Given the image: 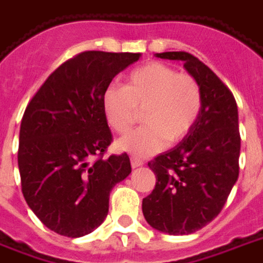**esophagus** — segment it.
Listing matches in <instances>:
<instances>
[{
	"label": "esophagus",
	"instance_id": "34e87169",
	"mask_svg": "<svg viewBox=\"0 0 263 263\" xmlns=\"http://www.w3.org/2000/svg\"><path fill=\"white\" fill-rule=\"evenodd\" d=\"M142 164H143V161H142L141 159H139V157H137V156H132L131 157V166H132V168H137V167H141Z\"/></svg>",
	"mask_w": 263,
	"mask_h": 263
}]
</instances>
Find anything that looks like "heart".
Listing matches in <instances>:
<instances>
[{"label": "heart", "instance_id": "1", "mask_svg": "<svg viewBox=\"0 0 263 263\" xmlns=\"http://www.w3.org/2000/svg\"><path fill=\"white\" fill-rule=\"evenodd\" d=\"M203 95L190 73H178L163 62H151L126 77L124 86L110 85L103 93L107 122L117 134H126L143 110L145 126L118 141L120 151L147 156L177 143L199 120Z\"/></svg>", "mask_w": 263, "mask_h": 263}]
</instances>
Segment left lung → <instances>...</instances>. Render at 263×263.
Listing matches in <instances>:
<instances>
[{"instance_id": "obj_1", "label": "left lung", "mask_w": 263, "mask_h": 263, "mask_svg": "<svg viewBox=\"0 0 263 263\" xmlns=\"http://www.w3.org/2000/svg\"><path fill=\"white\" fill-rule=\"evenodd\" d=\"M156 57L184 62L201 85L203 106L192 131L147 163L156 185L143 198L142 212L161 233L191 234L220 213L238 178V110L230 89L192 54L167 51Z\"/></svg>"}]
</instances>
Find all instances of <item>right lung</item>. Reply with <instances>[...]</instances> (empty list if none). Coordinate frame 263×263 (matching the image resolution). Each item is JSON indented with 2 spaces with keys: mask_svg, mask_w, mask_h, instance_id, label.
<instances>
[{
  "mask_svg": "<svg viewBox=\"0 0 263 263\" xmlns=\"http://www.w3.org/2000/svg\"><path fill=\"white\" fill-rule=\"evenodd\" d=\"M139 57L81 52L52 72L25 110L17 151L22 194L57 234L77 238L97 229L111 190L131 173L126 153L103 157L112 141L103 93Z\"/></svg>",
  "mask_w": 263,
  "mask_h": 263,
  "instance_id": "obj_1",
  "label": "right lung"
}]
</instances>
